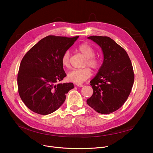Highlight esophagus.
I'll return each mask as SVG.
<instances>
[{
    "label": "esophagus",
    "instance_id": "1",
    "mask_svg": "<svg viewBox=\"0 0 153 153\" xmlns=\"http://www.w3.org/2000/svg\"><path fill=\"white\" fill-rule=\"evenodd\" d=\"M76 85L78 86V87H83L84 86V85L82 84H76Z\"/></svg>",
    "mask_w": 153,
    "mask_h": 153
}]
</instances>
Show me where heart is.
I'll return each mask as SVG.
<instances>
[{
	"instance_id": "obj_1",
	"label": "heart",
	"mask_w": 153,
	"mask_h": 153,
	"mask_svg": "<svg viewBox=\"0 0 153 153\" xmlns=\"http://www.w3.org/2000/svg\"><path fill=\"white\" fill-rule=\"evenodd\" d=\"M77 50L83 54L85 57V66H89L93 69H97L100 64V59L95 56V51L94 48L86 43H82L77 47ZM62 65L68 68L70 66V52L67 50L64 52L61 58ZM92 76V71L88 67H85L80 69H74L69 72L68 74V79L71 82L77 84L85 82Z\"/></svg>"
}]
</instances>
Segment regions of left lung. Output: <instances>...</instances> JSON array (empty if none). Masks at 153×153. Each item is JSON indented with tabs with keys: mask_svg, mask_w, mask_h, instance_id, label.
Instances as JSON below:
<instances>
[{
	"mask_svg": "<svg viewBox=\"0 0 153 153\" xmlns=\"http://www.w3.org/2000/svg\"><path fill=\"white\" fill-rule=\"evenodd\" d=\"M103 53V62L90 82L93 94L87 100L91 108L102 114L112 113L125 103L134 83L131 60L126 51L108 36H91Z\"/></svg>",
	"mask_w": 153,
	"mask_h": 153,
	"instance_id": "obj_1",
	"label": "left lung"
}]
</instances>
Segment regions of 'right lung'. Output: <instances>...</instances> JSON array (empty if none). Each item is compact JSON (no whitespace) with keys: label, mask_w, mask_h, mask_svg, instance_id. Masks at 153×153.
I'll list each match as a JSON object with an SVG mask.
<instances>
[{"label":"right lung","mask_w":153,"mask_h":153,"mask_svg":"<svg viewBox=\"0 0 153 153\" xmlns=\"http://www.w3.org/2000/svg\"><path fill=\"white\" fill-rule=\"evenodd\" d=\"M78 37L47 36L23 56L17 76L18 91L23 103L35 113L43 115L53 113L74 88L73 83L56 82L66 76L61 56Z\"/></svg>","instance_id":"obj_1"}]
</instances>
